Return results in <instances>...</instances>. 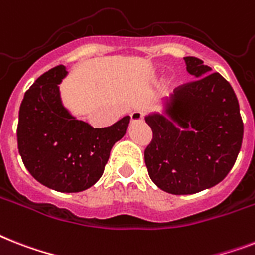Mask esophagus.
I'll return each instance as SVG.
<instances>
[{"label":"esophagus","mask_w":255,"mask_h":255,"mask_svg":"<svg viewBox=\"0 0 255 255\" xmlns=\"http://www.w3.org/2000/svg\"><path fill=\"white\" fill-rule=\"evenodd\" d=\"M142 118H144V114L141 111H133L131 114V121L132 123H137V122H141Z\"/></svg>","instance_id":"1"}]
</instances>
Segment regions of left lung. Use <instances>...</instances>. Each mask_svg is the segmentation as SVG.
Wrapping results in <instances>:
<instances>
[{
    "mask_svg": "<svg viewBox=\"0 0 255 255\" xmlns=\"http://www.w3.org/2000/svg\"><path fill=\"white\" fill-rule=\"evenodd\" d=\"M196 80L178 86L163 101V113L145 117L153 138L144 157L157 187L188 195L227 177L244 136L240 106L231 84L200 59L183 57Z\"/></svg>",
    "mask_w": 255,
    "mask_h": 255,
    "instance_id": "left-lung-1",
    "label": "left lung"
}]
</instances>
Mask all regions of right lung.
Segmentation results:
<instances>
[{
    "mask_svg": "<svg viewBox=\"0 0 255 255\" xmlns=\"http://www.w3.org/2000/svg\"><path fill=\"white\" fill-rule=\"evenodd\" d=\"M64 65L35 81L20 103L18 149L30 174L45 187L80 192L102 177L114 144L127 131L129 117L105 128H93L64 107L59 85Z\"/></svg>",
    "mask_w": 255,
    "mask_h": 255,
    "instance_id": "obj_1",
    "label": "right lung"
}]
</instances>
